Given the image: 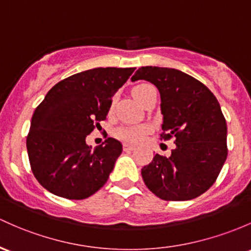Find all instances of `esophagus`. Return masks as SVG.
Returning <instances> with one entry per match:
<instances>
[{"label": "esophagus", "instance_id": "obj_1", "mask_svg": "<svg viewBox=\"0 0 251 251\" xmlns=\"http://www.w3.org/2000/svg\"><path fill=\"white\" fill-rule=\"evenodd\" d=\"M135 146H133V145H129V144H123V151H126V152H130V151H133Z\"/></svg>", "mask_w": 251, "mask_h": 251}]
</instances>
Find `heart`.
<instances>
[{
    "instance_id": "1",
    "label": "heart",
    "mask_w": 251,
    "mask_h": 251,
    "mask_svg": "<svg viewBox=\"0 0 251 251\" xmlns=\"http://www.w3.org/2000/svg\"><path fill=\"white\" fill-rule=\"evenodd\" d=\"M152 85H148V83H141V85H137L133 90V96L139 103H141L142 99H144L145 94L147 93V91L150 88H152ZM150 131V126H122L120 128H117L115 130V136L117 139L122 140L125 142H130V144H137V142L142 141L144 137L146 136V134Z\"/></svg>"
}]
</instances>
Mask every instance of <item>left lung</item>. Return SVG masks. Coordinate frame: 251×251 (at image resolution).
<instances>
[{"label": "left lung", "mask_w": 251, "mask_h": 251, "mask_svg": "<svg viewBox=\"0 0 251 251\" xmlns=\"http://www.w3.org/2000/svg\"><path fill=\"white\" fill-rule=\"evenodd\" d=\"M146 80L160 93L161 139L176 137L169 158L155 154L141 170L145 184L168 201H187L208 190L227 157V126L219 101L203 83L174 68L141 67L131 81Z\"/></svg>", "instance_id": "1"}]
</instances>
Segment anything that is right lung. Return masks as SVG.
<instances>
[{"label": "right lung", "mask_w": 251, "mask_h": 251, "mask_svg": "<svg viewBox=\"0 0 251 251\" xmlns=\"http://www.w3.org/2000/svg\"><path fill=\"white\" fill-rule=\"evenodd\" d=\"M134 71L107 67L77 73L56 83L38 105L26 146L32 172L48 191L82 200L106 183L122 144L107 137L92 150L86 136L106 118L112 97Z\"/></svg>", "instance_id": "1"}]
</instances>
